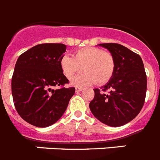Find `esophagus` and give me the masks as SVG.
<instances>
[{"label":"esophagus","mask_w":160,"mask_h":160,"mask_svg":"<svg viewBox=\"0 0 160 160\" xmlns=\"http://www.w3.org/2000/svg\"><path fill=\"white\" fill-rule=\"evenodd\" d=\"M82 90V87H78V86H76V87H75V91H76V92H79V91H81Z\"/></svg>","instance_id":"esophagus-1"}]
</instances>
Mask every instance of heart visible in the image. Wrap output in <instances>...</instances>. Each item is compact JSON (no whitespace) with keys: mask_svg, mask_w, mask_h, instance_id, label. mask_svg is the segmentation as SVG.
<instances>
[{"mask_svg":"<svg viewBox=\"0 0 160 160\" xmlns=\"http://www.w3.org/2000/svg\"><path fill=\"white\" fill-rule=\"evenodd\" d=\"M61 70L68 79H72L82 71V74L75 78L73 85L87 86L97 82L107 83L115 70V60L111 53L99 48L87 47L73 53V57L65 56L61 58Z\"/></svg>","mask_w":160,"mask_h":160,"instance_id":"b5f03b06","label":"heart"}]
</instances>
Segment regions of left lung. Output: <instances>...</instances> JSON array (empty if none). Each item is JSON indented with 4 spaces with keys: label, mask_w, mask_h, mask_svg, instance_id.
<instances>
[{
    "label": "left lung",
    "mask_w": 160,
    "mask_h": 160,
    "mask_svg": "<svg viewBox=\"0 0 160 160\" xmlns=\"http://www.w3.org/2000/svg\"><path fill=\"white\" fill-rule=\"evenodd\" d=\"M115 60L112 77L95 89L90 109L97 119L112 127L124 125L138 115L145 102L147 74L141 57L118 43H100ZM109 91L108 93L105 91Z\"/></svg>",
    "instance_id": "8db88e82"
}]
</instances>
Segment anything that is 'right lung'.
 <instances>
[{"label": "right lung", "instance_id": "1", "mask_svg": "<svg viewBox=\"0 0 160 160\" xmlns=\"http://www.w3.org/2000/svg\"><path fill=\"white\" fill-rule=\"evenodd\" d=\"M63 43H42L19 56L12 77L15 108L24 121L36 127L50 126L62 117L74 87L65 88L69 80L61 70ZM60 85L61 88L53 89Z\"/></svg>", "mask_w": 160, "mask_h": 160}]
</instances>
